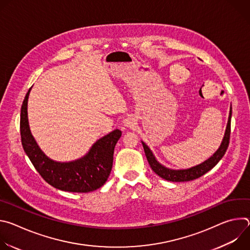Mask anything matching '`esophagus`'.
<instances>
[{"instance_id": "obj_1", "label": "esophagus", "mask_w": 250, "mask_h": 250, "mask_svg": "<svg viewBox=\"0 0 250 250\" xmlns=\"http://www.w3.org/2000/svg\"><path fill=\"white\" fill-rule=\"evenodd\" d=\"M124 125H125V126H127V127H132V126H134L135 125H136V120L132 117V116H128V117H126L125 120H124Z\"/></svg>"}]
</instances>
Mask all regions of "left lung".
I'll list each match as a JSON object with an SVG mask.
<instances>
[{"mask_svg":"<svg viewBox=\"0 0 250 250\" xmlns=\"http://www.w3.org/2000/svg\"><path fill=\"white\" fill-rule=\"evenodd\" d=\"M230 120H231V108L229 112V122L226 129V133L223 139L222 145L220 148L216 151V153H213L211 157H209L208 160L205 162L194 166L189 169H184V170H172L169 168L164 167L161 165L154 157L152 154L151 150L148 148V146L142 142V146H144V149L147 158V161L151 167V169L163 179L167 181H172V182H186V181H191L195 180L197 178H200L204 174H206L208 171L212 169L215 167L219 161L223 158L225 155L229 145V137H230Z\"/></svg>","mask_w":250,"mask_h":250,"instance_id":"8db88e82","label":"left lung"}]
</instances>
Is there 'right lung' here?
I'll return each mask as SVG.
<instances>
[{"instance_id": "1", "label": "right lung", "mask_w": 250, "mask_h": 250, "mask_svg": "<svg viewBox=\"0 0 250 250\" xmlns=\"http://www.w3.org/2000/svg\"><path fill=\"white\" fill-rule=\"evenodd\" d=\"M29 91L30 89L21 104L20 128L23 150L34 168L49 185L62 191L88 193L101 188L111 173L115 146L122 131L115 129L100 138L90 151L78 160L68 163L55 162L45 156L30 133L27 121Z\"/></svg>"}]
</instances>
